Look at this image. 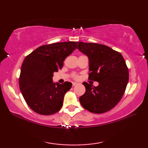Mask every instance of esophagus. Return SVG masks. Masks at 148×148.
Returning a JSON list of instances; mask_svg holds the SVG:
<instances>
[{
	"label": "esophagus",
	"mask_w": 148,
	"mask_h": 148,
	"mask_svg": "<svg viewBox=\"0 0 148 148\" xmlns=\"http://www.w3.org/2000/svg\"><path fill=\"white\" fill-rule=\"evenodd\" d=\"M72 86H76L77 84V83L76 82H72Z\"/></svg>",
	"instance_id": "34e87169"
}]
</instances>
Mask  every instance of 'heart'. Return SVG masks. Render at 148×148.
Returning a JSON list of instances; mask_svg holds the SVG:
<instances>
[{"label":"heart","instance_id":"1","mask_svg":"<svg viewBox=\"0 0 148 148\" xmlns=\"http://www.w3.org/2000/svg\"><path fill=\"white\" fill-rule=\"evenodd\" d=\"M75 77H76V76H75Z\"/></svg>","mask_w":148,"mask_h":148}]
</instances>
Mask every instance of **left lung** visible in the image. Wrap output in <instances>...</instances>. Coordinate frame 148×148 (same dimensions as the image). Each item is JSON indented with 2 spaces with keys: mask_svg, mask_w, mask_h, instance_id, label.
Returning a JSON list of instances; mask_svg holds the SVG:
<instances>
[{
  "mask_svg": "<svg viewBox=\"0 0 148 148\" xmlns=\"http://www.w3.org/2000/svg\"><path fill=\"white\" fill-rule=\"evenodd\" d=\"M78 49L89 60L88 79L97 81L93 86L86 82L85 93L79 102L88 111L101 114L117 105L128 82V69L120 53L105 45L77 42Z\"/></svg>",
  "mask_w": 148,
  "mask_h": 148,
  "instance_id": "1",
  "label": "left lung"
}]
</instances>
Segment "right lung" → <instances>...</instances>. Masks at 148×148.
Masks as SVG:
<instances>
[{
    "label": "right lung",
    "instance_id": "obj_1",
    "mask_svg": "<svg viewBox=\"0 0 148 148\" xmlns=\"http://www.w3.org/2000/svg\"><path fill=\"white\" fill-rule=\"evenodd\" d=\"M76 48L75 42L53 43L39 47L24 59L19 86L25 100L34 112L51 115L62 108L65 94L72 83H54L52 77Z\"/></svg>",
    "mask_w": 148,
    "mask_h": 148
}]
</instances>
